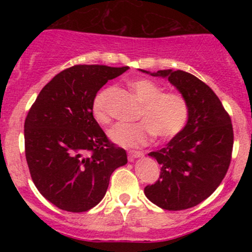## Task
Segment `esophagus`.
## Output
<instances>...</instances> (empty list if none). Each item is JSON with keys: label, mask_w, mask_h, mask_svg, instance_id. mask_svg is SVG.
<instances>
[{"label": "esophagus", "mask_w": 252, "mask_h": 252, "mask_svg": "<svg viewBox=\"0 0 252 252\" xmlns=\"http://www.w3.org/2000/svg\"><path fill=\"white\" fill-rule=\"evenodd\" d=\"M128 156L130 160H134L136 158H142L143 153L142 152H138V150H130L128 153Z\"/></svg>", "instance_id": "obj_1"}]
</instances>
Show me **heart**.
Segmentation results:
<instances>
[{
    "label": "heart",
    "mask_w": 252,
    "mask_h": 252,
    "mask_svg": "<svg viewBox=\"0 0 252 252\" xmlns=\"http://www.w3.org/2000/svg\"><path fill=\"white\" fill-rule=\"evenodd\" d=\"M128 84L142 102L137 115L141 121L116 124L109 131L115 143L123 147H141L148 144L155 135L161 140H170L184 131L189 118V106L181 94L163 92L162 86L149 78H135ZM111 88L102 89L92 100V116L103 126L111 122Z\"/></svg>",
    "instance_id": "1"
}]
</instances>
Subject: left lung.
Segmentation results:
<instances>
[{"instance_id":"8db88e82","label":"left lung","mask_w":252,"mask_h":252,"mask_svg":"<svg viewBox=\"0 0 252 252\" xmlns=\"http://www.w3.org/2000/svg\"><path fill=\"white\" fill-rule=\"evenodd\" d=\"M152 76L168 78L181 92L189 118L180 135L148 154L161 172L155 184L144 187V194L163 210L190 209L209 198L226 175L233 148L232 123L220 99L199 78L180 70H161Z\"/></svg>"}]
</instances>
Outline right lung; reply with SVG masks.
Segmentation results:
<instances>
[{
    "label": "right lung",
    "instance_id": "1",
    "mask_svg": "<svg viewBox=\"0 0 252 252\" xmlns=\"http://www.w3.org/2000/svg\"><path fill=\"white\" fill-rule=\"evenodd\" d=\"M74 65L46 84L25 121V153L34 185L67 212H86L105 195L110 176L128 162L92 116V100L128 70Z\"/></svg>",
    "mask_w": 252,
    "mask_h": 252
}]
</instances>
